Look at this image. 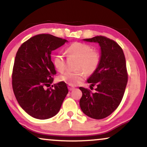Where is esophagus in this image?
I'll use <instances>...</instances> for the list:
<instances>
[{
	"instance_id": "obj_1",
	"label": "esophagus",
	"mask_w": 147,
	"mask_h": 147,
	"mask_svg": "<svg viewBox=\"0 0 147 147\" xmlns=\"http://www.w3.org/2000/svg\"><path fill=\"white\" fill-rule=\"evenodd\" d=\"M68 89L71 91V90H73L75 89V87H74V86H68Z\"/></svg>"
}]
</instances>
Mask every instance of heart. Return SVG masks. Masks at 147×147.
Returning a JSON list of instances; mask_svg holds the SVG:
<instances>
[{
  "label": "heart",
  "instance_id": "obj_1",
  "mask_svg": "<svg viewBox=\"0 0 147 147\" xmlns=\"http://www.w3.org/2000/svg\"><path fill=\"white\" fill-rule=\"evenodd\" d=\"M66 52L70 57H74L78 60V71L66 72L59 77V81L65 82L69 86H74L80 84L85 79L86 74L91 75L99 67L101 61L100 54L88 44L76 42L67 48ZM52 61L58 71L63 72L65 69V61L61 53L54 55Z\"/></svg>",
  "mask_w": 147,
  "mask_h": 147
}]
</instances>
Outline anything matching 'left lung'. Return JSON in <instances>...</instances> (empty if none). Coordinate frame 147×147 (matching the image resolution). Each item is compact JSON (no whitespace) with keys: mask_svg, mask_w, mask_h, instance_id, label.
<instances>
[{"mask_svg":"<svg viewBox=\"0 0 147 147\" xmlns=\"http://www.w3.org/2000/svg\"><path fill=\"white\" fill-rule=\"evenodd\" d=\"M84 41L99 43L101 61L98 69L88 80L91 90L92 86H96V92L80 87L82 92L80 108L89 117L102 119L118 107L123 98L128 82L125 56L116 41L104 36H96Z\"/></svg>","mask_w":147,"mask_h":147,"instance_id":"obj_1","label":"left lung"}]
</instances>
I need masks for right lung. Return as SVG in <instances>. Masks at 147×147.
<instances>
[{"mask_svg":"<svg viewBox=\"0 0 147 147\" xmlns=\"http://www.w3.org/2000/svg\"><path fill=\"white\" fill-rule=\"evenodd\" d=\"M66 41L50 34H39L24 42L18 49L12 86L19 105L32 117L44 120L56 115L68 93L63 82L49 88L56 74L51 51Z\"/></svg>","mask_w":147,"mask_h":147,"instance_id":"right-lung-1","label":"right lung"}]
</instances>
